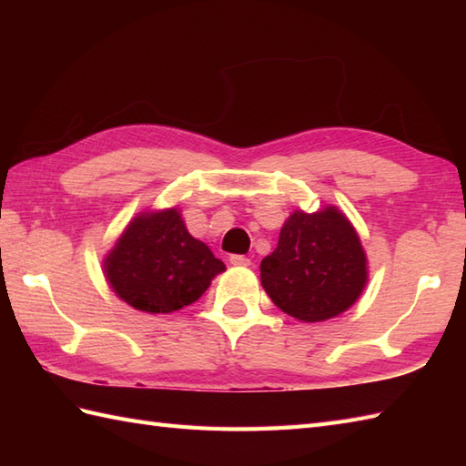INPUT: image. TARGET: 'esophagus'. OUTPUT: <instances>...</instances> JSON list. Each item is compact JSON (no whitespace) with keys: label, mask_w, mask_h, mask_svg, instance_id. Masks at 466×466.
I'll return each instance as SVG.
<instances>
[{"label":"esophagus","mask_w":466,"mask_h":466,"mask_svg":"<svg viewBox=\"0 0 466 466\" xmlns=\"http://www.w3.org/2000/svg\"><path fill=\"white\" fill-rule=\"evenodd\" d=\"M230 264L232 266H250V258L248 256H242V254H232L230 256Z\"/></svg>","instance_id":"esophagus-1"}]
</instances>
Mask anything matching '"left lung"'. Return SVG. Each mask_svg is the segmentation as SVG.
I'll list each match as a JSON object with an SVG mask.
<instances>
[{"instance_id": "1", "label": "left lung", "mask_w": 466, "mask_h": 466, "mask_svg": "<svg viewBox=\"0 0 466 466\" xmlns=\"http://www.w3.org/2000/svg\"><path fill=\"white\" fill-rule=\"evenodd\" d=\"M266 294L286 314L302 322H322L359 300L369 270L359 234L339 208L284 222L276 250L260 264Z\"/></svg>"}]
</instances>
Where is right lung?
I'll use <instances>...</instances> for the list:
<instances>
[{"label": "right lung", "instance_id": "add662e5", "mask_svg": "<svg viewBox=\"0 0 466 466\" xmlns=\"http://www.w3.org/2000/svg\"><path fill=\"white\" fill-rule=\"evenodd\" d=\"M224 270V262L186 230L176 208L136 216L104 260L112 290L147 314L196 302Z\"/></svg>", "mask_w": 466, "mask_h": 466}]
</instances>
